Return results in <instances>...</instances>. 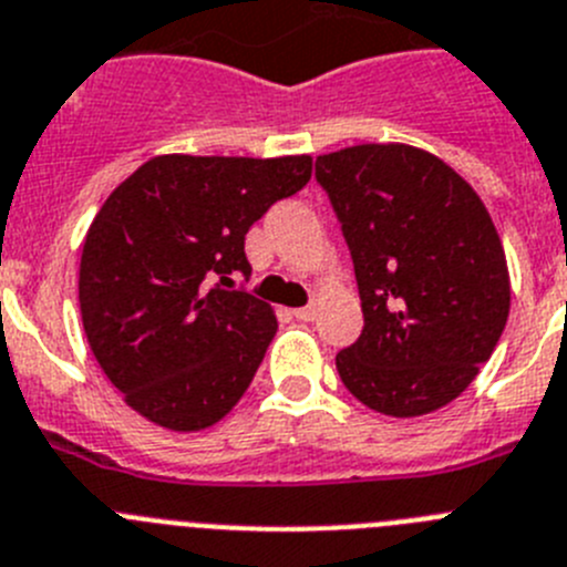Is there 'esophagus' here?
Wrapping results in <instances>:
<instances>
[{"label":"esophagus","instance_id":"esophagus-1","mask_svg":"<svg viewBox=\"0 0 567 567\" xmlns=\"http://www.w3.org/2000/svg\"><path fill=\"white\" fill-rule=\"evenodd\" d=\"M293 316H296V319H302V321H313L316 319V305H305V308H296Z\"/></svg>","mask_w":567,"mask_h":567}]
</instances>
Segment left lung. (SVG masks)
<instances>
[{"instance_id": "8db88e82", "label": "left lung", "mask_w": 567, "mask_h": 567, "mask_svg": "<svg viewBox=\"0 0 567 567\" xmlns=\"http://www.w3.org/2000/svg\"><path fill=\"white\" fill-rule=\"evenodd\" d=\"M353 257L364 330L336 355L341 381L381 415L455 401L492 359L512 305L499 234L452 166L406 144L316 157Z\"/></svg>"}]
</instances>
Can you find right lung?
<instances>
[{
  "label": "right lung",
  "instance_id": "obj_1",
  "mask_svg": "<svg viewBox=\"0 0 567 567\" xmlns=\"http://www.w3.org/2000/svg\"><path fill=\"white\" fill-rule=\"evenodd\" d=\"M310 172V155H157L95 214L81 251V321L106 379L146 421L206 430L248 390L277 316L234 290L231 274H251L248 228Z\"/></svg>",
  "mask_w": 567,
  "mask_h": 567
}]
</instances>
